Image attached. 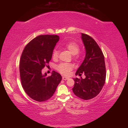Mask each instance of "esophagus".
<instances>
[{
  "mask_svg": "<svg viewBox=\"0 0 128 128\" xmlns=\"http://www.w3.org/2000/svg\"><path fill=\"white\" fill-rule=\"evenodd\" d=\"M62 80H67L68 79H69V78L67 77H64H64H62Z\"/></svg>",
  "mask_w": 128,
  "mask_h": 128,
  "instance_id": "esophagus-1",
  "label": "esophagus"
}]
</instances>
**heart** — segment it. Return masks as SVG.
<instances>
[{
  "instance_id": "obj_1",
  "label": "heart",
  "mask_w": 128,
  "mask_h": 128,
  "mask_svg": "<svg viewBox=\"0 0 128 128\" xmlns=\"http://www.w3.org/2000/svg\"><path fill=\"white\" fill-rule=\"evenodd\" d=\"M66 48L68 50L72 55H74V59H77L78 58V56L77 55V54L80 51V46L77 44L76 42H70L65 46ZM59 55V52L57 50H54L52 53V58L54 59H56L58 58ZM73 66L72 64L68 63H62L59 65L58 66V70L64 75H68L71 70H72Z\"/></svg>"
}]
</instances>
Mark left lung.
<instances>
[{
  "mask_svg": "<svg viewBox=\"0 0 128 128\" xmlns=\"http://www.w3.org/2000/svg\"><path fill=\"white\" fill-rule=\"evenodd\" d=\"M81 39L86 50L84 62L77 69L76 75L84 73L85 78H76L72 88L77 96L84 100L94 98L104 85L106 70L104 57L100 47L94 39L81 33Z\"/></svg>",
  "mask_w": 128,
  "mask_h": 128,
  "instance_id": "left-lung-1",
  "label": "left lung"
}]
</instances>
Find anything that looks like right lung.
<instances>
[{"mask_svg": "<svg viewBox=\"0 0 128 128\" xmlns=\"http://www.w3.org/2000/svg\"><path fill=\"white\" fill-rule=\"evenodd\" d=\"M59 40L57 35L40 36L32 40L24 49L20 62L21 84L28 96L34 100H48L61 81L62 76L55 71L48 77L46 73H42V69L51 60Z\"/></svg>", "mask_w": 128, "mask_h": 128, "instance_id": "add662e5", "label": "right lung"}]
</instances>
